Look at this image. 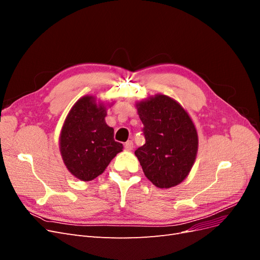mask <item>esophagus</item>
I'll return each instance as SVG.
<instances>
[{"label":"esophagus","mask_w":260,"mask_h":260,"mask_svg":"<svg viewBox=\"0 0 260 260\" xmlns=\"http://www.w3.org/2000/svg\"><path fill=\"white\" fill-rule=\"evenodd\" d=\"M124 148L127 149V151H131V149L133 148V142H132V141H128V142H125Z\"/></svg>","instance_id":"esophagus-1"}]
</instances>
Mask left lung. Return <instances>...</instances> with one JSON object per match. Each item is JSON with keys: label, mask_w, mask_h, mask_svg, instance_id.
Wrapping results in <instances>:
<instances>
[{"label": "left lung", "mask_w": 260, "mask_h": 260, "mask_svg": "<svg viewBox=\"0 0 260 260\" xmlns=\"http://www.w3.org/2000/svg\"><path fill=\"white\" fill-rule=\"evenodd\" d=\"M145 144L135 152L144 175L160 188L186 178L198 153L199 138L190 116L179 103L158 94L137 104Z\"/></svg>", "instance_id": "8db88e82"}]
</instances>
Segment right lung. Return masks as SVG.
Instances as JSON below:
<instances>
[{"instance_id": "obj_1", "label": "right lung", "mask_w": 260, "mask_h": 260, "mask_svg": "<svg viewBox=\"0 0 260 260\" xmlns=\"http://www.w3.org/2000/svg\"><path fill=\"white\" fill-rule=\"evenodd\" d=\"M105 107L93 96L80 99L70 109L60 132V153L67 169L82 181L95 179L122 151L114 129L105 122Z\"/></svg>"}]
</instances>
